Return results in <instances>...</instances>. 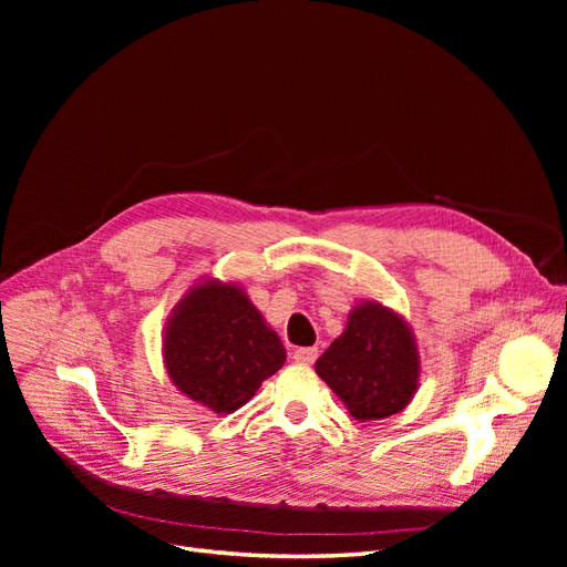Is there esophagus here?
<instances>
[{
	"label": "esophagus",
	"mask_w": 567,
	"mask_h": 567,
	"mask_svg": "<svg viewBox=\"0 0 567 567\" xmlns=\"http://www.w3.org/2000/svg\"><path fill=\"white\" fill-rule=\"evenodd\" d=\"M319 357V350L317 348H298L293 352V359L298 364H315V359Z\"/></svg>",
	"instance_id": "1"
}]
</instances>
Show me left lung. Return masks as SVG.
Instances as JSON below:
<instances>
[{
	"label": "left lung",
	"instance_id": "left-lung-1",
	"mask_svg": "<svg viewBox=\"0 0 567 567\" xmlns=\"http://www.w3.org/2000/svg\"><path fill=\"white\" fill-rule=\"evenodd\" d=\"M315 369L357 421H381L414 400L421 357L404 317L364 300L352 307L346 331L317 359Z\"/></svg>",
	"mask_w": 567,
	"mask_h": 567
}]
</instances>
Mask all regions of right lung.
I'll return each mask as SVG.
<instances>
[{
  "label": "right lung",
  "instance_id": "obj_1",
  "mask_svg": "<svg viewBox=\"0 0 567 567\" xmlns=\"http://www.w3.org/2000/svg\"><path fill=\"white\" fill-rule=\"evenodd\" d=\"M163 362L188 400L231 414L284 367L286 350L241 286L205 279L169 315Z\"/></svg>",
  "mask_w": 567,
  "mask_h": 567
}]
</instances>
